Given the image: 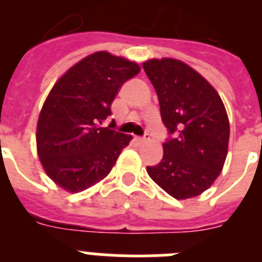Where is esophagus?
Here are the masks:
<instances>
[{
	"label": "esophagus",
	"instance_id": "34e87169",
	"mask_svg": "<svg viewBox=\"0 0 262 262\" xmlns=\"http://www.w3.org/2000/svg\"><path fill=\"white\" fill-rule=\"evenodd\" d=\"M135 140H136V142H138V143H140V144H143V143H147L148 140H149V138H148V136H144V138H140V136H136Z\"/></svg>",
	"mask_w": 262,
	"mask_h": 262
}]
</instances>
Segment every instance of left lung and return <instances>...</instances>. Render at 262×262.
<instances>
[{"label": "left lung", "mask_w": 262, "mask_h": 262, "mask_svg": "<svg viewBox=\"0 0 262 262\" xmlns=\"http://www.w3.org/2000/svg\"><path fill=\"white\" fill-rule=\"evenodd\" d=\"M143 68L159 97L161 119L173 138L163 144L149 177L176 200L201 195L221 174L228 154L230 120L221 96L195 69L172 57Z\"/></svg>", "instance_id": "left-lung-1"}]
</instances>
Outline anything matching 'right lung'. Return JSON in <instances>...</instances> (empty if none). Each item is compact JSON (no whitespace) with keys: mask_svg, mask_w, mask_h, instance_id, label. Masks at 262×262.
Returning a JSON list of instances; mask_svg holds the SVG:
<instances>
[{"mask_svg":"<svg viewBox=\"0 0 262 262\" xmlns=\"http://www.w3.org/2000/svg\"><path fill=\"white\" fill-rule=\"evenodd\" d=\"M139 72L136 61L98 51L55 82L39 114L36 151L57 186L80 193L111 172L133 136L101 124L120 86Z\"/></svg>","mask_w":262,"mask_h":262,"instance_id":"add662e5","label":"right lung"}]
</instances>
